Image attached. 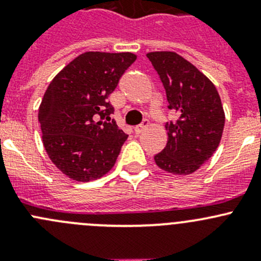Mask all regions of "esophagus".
I'll use <instances>...</instances> for the list:
<instances>
[{
    "label": "esophagus",
    "instance_id": "obj_1",
    "mask_svg": "<svg viewBox=\"0 0 261 261\" xmlns=\"http://www.w3.org/2000/svg\"><path fill=\"white\" fill-rule=\"evenodd\" d=\"M146 126H147V121H144V122L141 123V125L136 126V127L134 128V133H135L136 135H140V134L143 133L144 130H145V128H146Z\"/></svg>",
    "mask_w": 261,
    "mask_h": 261
}]
</instances>
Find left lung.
I'll return each instance as SVG.
<instances>
[{
	"label": "left lung",
	"instance_id": "obj_1",
	"mask_svg": "<svg viewBox=\"0 0 261 261\" xmlns=\"http://www.w3.org/2000/svg\"><path fill=\"white\" fill-rule=\"evenodd\" d=\"M167 93L168 109L177 112L165 123L167 146L154 156L160 169L191 174L212 156L222 138L225 112L213 83L192 63L173 51L146 54Z\"/></svg>",
	"mask_w": 261,
	"mask_h": 261
}]
</instances>
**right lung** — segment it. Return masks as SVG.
Segmentation results:
<instances>
[{"mask_svg": "<svg viewBox=\"0 0 261 261\" xmlns=\"http://www.w3.org/2000/svg\"><path fill=\"white\" fill-rule=\"evenodd\" d=\"M135 60L133 53L87 51L50 82L39 109L43 143L70 179H97L115 165L127 135L111 121L107 98Z\"/></svg>", "mask_w": 261, "mask_h": 261, "instance_id": "add662e5", "label": "right lung"}]
</instances>
